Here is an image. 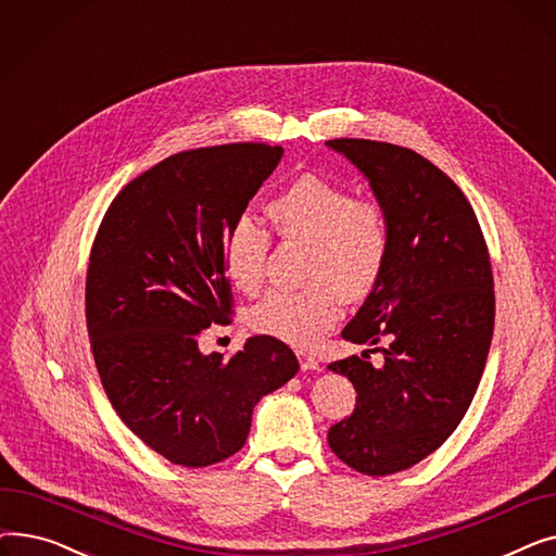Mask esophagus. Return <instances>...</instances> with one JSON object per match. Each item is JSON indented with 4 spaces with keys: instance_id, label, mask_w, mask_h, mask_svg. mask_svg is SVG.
I'll use <instances>...</instances> for the list:
<instances>
[{
    "instance_id": "34e87169",
    "label": "esophagus",
    "mask_w": 556,
    "mask_h": 556,
    "mask_svg": "<svg viewBox=\"0 0 556 556\" xmlns=\"http://www.w3.org/2000/svg\"><path fill=\"white\" fill-rule=\"evenodd\" d=\"M298 358H300V367H302L304 371H311V369H317V367H319L317 358H315L313 354H308V352H298Z\"/></svg>"
}]
</instances>
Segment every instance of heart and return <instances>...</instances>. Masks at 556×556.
<instances>
[{"label":"heart","mask_w":556,"mask_h":556,"mask_svg":"<svg viewBox=\"0 0 556 556\" xmlns=\"http://www.w3.org/2000/svg\"><path fill=\"white\" fill-rule=\"evenodd\" d=\"M266 216L286 241L306 243L300 290H275L248 315L254 333L295 346L313 344L342 317L344 298L365 300L386 270L390 225L381 204L319 175L290 180ZM270 233L252 218L231 223L223 239V268L241 293L254 295L266 279Z\"/></svg>","instance_id":"b5f03b06"}]
</instances>
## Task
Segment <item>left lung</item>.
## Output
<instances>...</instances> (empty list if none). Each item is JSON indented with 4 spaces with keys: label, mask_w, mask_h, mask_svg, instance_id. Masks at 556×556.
Returning <instances> with one entry per match:
<instances>
[{
    "label": "left lung",
    "mask_w": 556,
    "mask_h": 556,
    "mask_svg": "<svg viewBox=\"0 0 556 556\" xmlns=\"http://www.w3.org/2000/svg\"><path fill=\"white\" fill-rule=\"evenodd\" d=\"M386 210L390 252L376 288L342 331L378 344L329 369L354 383V413L329 430L331 451L365 476L410 469L440 448L480 386L493 336L495 295L476 212L444 170L403 146L331 139Z\"/></svg>",
    "instance_id": "left-lung-1"
}]
</instances>
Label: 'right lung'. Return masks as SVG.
<instances>
[{"label":"right lung","instance_id":"1","mask_svg":"<svg viewBox=\"0 0 556 556\" xmlns=\"http://www.w3.org/2000/svg\"><path fill=\"white\" fill-rule=\"evenodd\" d=\"M281 155L268 143L175 153L116 193L92 245L85 319L103 390L146 446L189 469L241 451L258 399L300 369L268 336L229 361L198 349L233 313L225 233Z\"/></svg>","mask_w":556,"mask_h":556}]
</instances>
